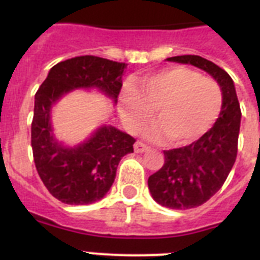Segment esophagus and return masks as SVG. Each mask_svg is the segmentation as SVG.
<instances>
[{
  "instance_id": "34e87169",
  "label": "esophagus",
  "mask_w": 260,
  "mask_h": 260,
  "mask_svg": "<svg viewBox=\"0 0 260 260\" xmlns=\"http://www.w3.org/2000/svg\"><path fill=\"white\" fill-rule=\"evenodd\" d=\"M150 150V147L147 146L146 143L143 142H136L135 143V152H138V154H142L144 151Z\"/></svg>"
}]
</instances>
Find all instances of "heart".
<instances>
[{"mask_svg": "<svg viewBox=\"0 0 260 260\" xmlns=\"http://www.w3.org/2000/svg\"><path fill=\"white\" fill-rule=\"evenodd\" d=\"M221 106L220 85L187 67H171L143 77L136 87H124L120 95L121 116L129 129H142L156 109L160 126L152 131V136H167L175 144L202 136L217 120Z\"/></svg>", "mask_w": 260, "mask_h": 260, "instance_id": "b5f03b06", "label": "heart"}]
</instances>
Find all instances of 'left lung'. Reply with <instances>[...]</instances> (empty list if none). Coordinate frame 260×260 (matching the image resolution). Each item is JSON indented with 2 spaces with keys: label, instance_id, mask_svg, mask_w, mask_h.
I'll return each mask as SVG.
<instances>
[{
  "label": "left lung",
  "instance_id": "left-lung-1",
  "mask_svg": "<svg viewBox=\"0 0 260 260\" xmlns=\"http://www.w3.org/2000/svg\"><path fill=\"white\" fill-rule=\"evenodd\" d=\"M209 73L222 91V106L214 125L189 146L163 151L165 163L148 178L155 201L170 209L202 205L224 185L238 155L242 110L232 78L225 70L198 55L167 59Z\"/></svg>",
  "mask_w": 260,
  "mask_h": 260
}]
</instances>
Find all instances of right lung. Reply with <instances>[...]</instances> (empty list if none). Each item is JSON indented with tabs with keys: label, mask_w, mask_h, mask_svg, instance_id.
<instances>
[{
	"label": "right lung",
	"mask_w": 260,
	"mask_h": 260,
	"mask_svg": "<svg viewBox=\"0 0 260 260\" xmlns=\"http://www.w3.org/2000/svg\"><path fill=\"white\" fill-rule=\"evenodd\" d=\"M125 63L85 55L55 64L35 94L30 144L39 177L47 190L69 205L101 200L114 182L124 155L134 152V139L112 125H104L82 144L67 148L54 139L51 106L63 94L79 87H97L117 101Z\"/></svg>",
	"instance_id": "obj_1"
}]
</instances>
